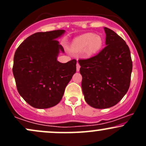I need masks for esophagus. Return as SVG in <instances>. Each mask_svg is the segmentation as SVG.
Wrapping results in <instances>:
<instances>
[{
  "label": "esophagus",
  "instance_id": "obj_1",
  "mask_svg": "<svg viewBox=\"0 0 146 146\" xmlns=\"http://www.w3.org/2000/svg\"><path fill=\"white\" fill-rule=\"evenodd\" d=\"M80 65L79 64V63H77V65H76V70H77V71H80Z\"/></svg>",
  "mask_w": 146,
  "mask_h": 146
}]
</instances>
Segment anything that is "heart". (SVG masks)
<instances>
[{
    "label": "heart",
    "mask_w": 146,
    "mask_h": 146,
    "mask_svg": "<svg viewBox=\"0 0 146 146\" xmlns=\"http://www.w3.org/2000/svg\"><path fill=\"white\" fill-rule=\"evenodd\" d=\"M103 40L99 36L93 33H85L78 37L72 43V48L75 51L84 52L88 56L97 53L101 49Z\"/></svg>",
    "instance_id": "b5f03b06"
}]
</instances>
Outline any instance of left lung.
Segmentation results:
<instances>
[{"instance_id":"8db88e82","label":"left lung","mask_w":146,"mask_h":146,"mask_svg":"<svg viewBox=\"0 0 146 146\" xmlns=\"http://www.w3.org/2000/svg\"><path fill=\"white\" fill-rule=\"evenodd\" d=\"M106 45L96 56L79 60L85 101L98 109L116 105L128 90L132 70L130 51L125 42L104 27Z\"/></svg>"}]
</instances>
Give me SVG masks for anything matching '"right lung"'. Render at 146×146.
I'll use <instances>...</instances> for the list:
<instances>
[{
	"mask_svg": "<svg viewBox=\"0 0 146 146\" xmlns=\"http://www.w3.org/2000/svg\"><path fill=\"white\" fill-rule=\"evenodd\" d=\"M64 30L33 33L18 46L14 54L13 74L17 90L33 108L44 109L58 104L76 72V60L61 63L64 53L58 38Z\"/></svg>",
	"mask_w": 146,
	"mask_h": 146,
	"instance_id": "1",
	"label": "right lung"
}]
</instances>
